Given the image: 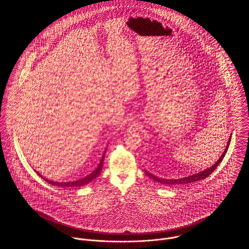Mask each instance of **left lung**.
<instances>
[{"label":"left lung","instance_id":"left-lung-1","mask_svg":"<svg viewBox=\"0 0 249 249\" xmlns=\"http://www.w3.org/2000/svg\"><path fill=\"white\" fill-rule=\"evenodd\" d=\"M231 135L229 139V142L226 146L225 151L223 152V154L221 155V157L219 158V160L213 164L212 167L202 171L199 174H196V175H193V176H190V177H187V178H180V179H164V178H160L158 177H156L154 175L148 173L145 171V174L149 177L150 178H152L153 180H155L156 182H159V183H161V184H165V185H169V186H178V185H185V184H189V183H192V182H196L198 180H201V179H204V178L209 177L213 171L216 169V167L220 164V162L222 161V160L224 159L226 153L228 151V148H229V145H230V142H231Z\"/></svg>","mask_w":249,"mask_h":249}]
</instances>
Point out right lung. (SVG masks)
<instances>
[{
    "instance_id": "1",
    "label": "right lung",
    "mask_w": 249,
    "mask_h": 249,
    "mask_svg": "<svg viewBox=\"0 0 249 249\" xmlns=\"http://www.w3.org/2000/svg\"><path fill=\"white\" fill-rule=\"evenodd\" d=\"M106 153V152H105ZM104 160H105V155L103 156V158H102V160H101V162H100V164L99 166L97 167V169L95 170L94 172H92L90 175H89V176H87L86 178H81V179H79V180H76V181H72V182H67V183H60V182H54V181H51V180H48V179H45V178H43V177H41L38 173V175H39V177H41V178H43L45 181H47L48 183L49 184H51V185H54V186H59V187H64V188H67V187H80V186H84V185H86V184H88V183H89L90 181H92L94 178H97L99 175H100V173H101V171H102V168H103V164H104Z\"/></svg>"
}]
</instances>
